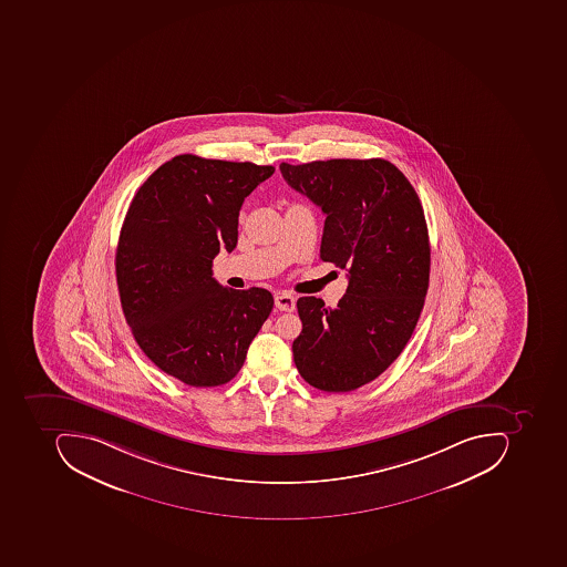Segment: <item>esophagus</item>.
Listing matches in <instances>:
<instances>
[{
    "mask_svg": "<svg viewBox=\"0 0 567 567\" xmlns=\"http://www.w3.org/2000/svg\"><path fill=\"white\" fill-rule=\"evenodd\" d=\"M275 303L276 308H279V310L292 311L295 310V307H297V298L289 295V292L279 291L276 292Z\"/></svg>",
    "mask_w": 567,
    "mask_h": 567,
    "instance_id": "34e87169",
    "label": "esophagus"
}]
</instances>
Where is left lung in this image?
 Returning <instances> with one entry per match:
<instances>
[{"instance_id":"8db88e82","label":"left lung","mask_w":567,"mask_h":567,"mask_svg":"<svg viewBox=\"0 0 567 567\" xmlns=\"http://www.w3.org/2000/svg\"><path fill=\"white\" fill-rule=\"evenodd\" d=\"M282 177L326 215L320 259L348 270L337 307L298 300V371L315 389L351 392L373 382L404 351L430 286L431 247L417 193L383 158L289 165Z\"/></svg>"}]
</instances>
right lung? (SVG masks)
I'll return each mask as SVG.
<instances>
[{"instance_id": "right-lung-1", "label": "right lung", "mask_w": 567, "mask_h": 567, "mask_svg": "<svg viewBox=\"0 0 567 567\" xmlns=\"http://www.w3.org/2000/svg\"><path fill=\"white\" fill-rule=\"evenodd\" d=\"M270 165L174 156L133 197L115 252L124 317L153 363L185 385H225L269 317L267 289L226 288L213 259L238 241L245 197Z\"/></svg>"}]
</instances>
